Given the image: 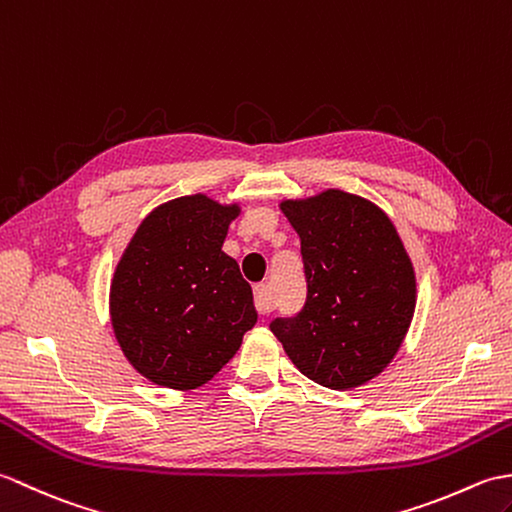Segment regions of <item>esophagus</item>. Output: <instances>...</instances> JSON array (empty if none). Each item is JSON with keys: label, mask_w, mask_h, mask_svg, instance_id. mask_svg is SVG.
I'll use <instances>...</instances> for the list:
<instances>
[{"label": "esophagus", "mask_w": 512, "mask_h": 512, "mask_svg": "<svg viewBox=\"0 0 512 512\" xmlns=\"http://www.w3.org/2000/svg\"><path fill=\"white\" fill-rule=\"evenodd\" d=\"M254 302H256V311L260 315H265L274 309V300H271V293H269L267 285H258L254 289Z\"/></svg>", "instance_id": "obj_1"}]
</instances>
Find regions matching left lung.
I'll list each match as a JSON object with an SVG mask.
<instances>
[{
    "label": "left lung",
    "instance_id": "obj_1",
    "mask_svg": "<svg viewBox=\"0 0 512 512\" xmlns=\"http://www.w3.org/2000/svg\"><path fill=\"white\" fill-rule=\"evenodd\" d=\"M300 236L306 300L269 324L304 377L331 390L374 379L394 359L416 306V276L396 227L344 190L282 201Z\"/></svg>",
    "mask_w": 512,
    "mask_h": 512
}]
</instances>
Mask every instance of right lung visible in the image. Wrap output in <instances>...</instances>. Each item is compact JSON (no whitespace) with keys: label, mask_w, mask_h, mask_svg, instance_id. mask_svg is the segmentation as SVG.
Listing matches in <instances>:
<instances>
[{"label":"right lung","mask_w":512,"mask_h":512,"mask_svg":"<svg viewBox=\"0 0 512 512\" xmlns=\"http://www.w3.org/2000/svg\"><path fill=\"white\" fill-rule=\"evenodd\" d=\"M241 208L206 195L162 203L124 249L111 280V324L124 357L155 385L208 383L258 320L249 282L223 252Z\"/></svg>","instance_id":"add662e5"}]
</instances>
